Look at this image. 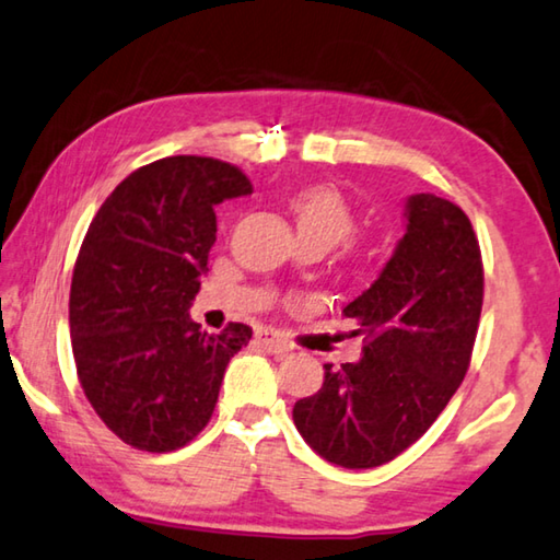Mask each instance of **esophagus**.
Masks as SVG:
<instances>
[{"label": "esophagus", "mask_w": 560, "mask_h": 560, "mask_svg": "<svg viewBox=\"0 0 560 560\" xmlns=\"http://www.w3.org/2000/svg\"><path fill=\"white\" fill-rule=\"evenodd\" d=\"M254 341L261 346V349H266V351H271V353H287L291 346L281 339L279 334H273V331H269V328H259V331L254 334Z\"/></svg>", "instance_id": "obj_1"}]
</instances>
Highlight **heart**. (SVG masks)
<instances>
[{
	"label": "heart",
	"instance_id": "obj_1",
	"mask_svg": "<svg viewBox=\"0 0 560 560\" xmlns=\"http://www.w3.org/2000/svg\"><path fill=\"white\" fill-rule=\"evenodd\" d=\"M301 238H318L326 246L341 244L357 229V214L343 191L328 184L306 186L289 201Z\"/></svg>",
	"mask_w": 560,
	"mask_h": 560
}]
</instances>
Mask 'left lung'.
<instances>
[{
    "instance_id": "left-lung-1",
    "label": "left lung",
    "mask_w": 560,
    "mask_h": 560,
    "mask_svg": "<svg viewBox=\"0 0 560 560\" xmlns=\"http://www.w3.org/2000/svg\"><path fill=\"white\" fill-rule=\"evenodd\" d=\"M483 306V261L454 201L413 194L406 234L378 279L343 308L363 357L331 369L294 406L304 441L328 464L374 468L419 441L464 381Z\"/></svg>"
}]
</instances>
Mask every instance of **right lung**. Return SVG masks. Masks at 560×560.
Wrapping results in <instances>:
<instances>
[{
	"label": "right lung",
	"instance_id": "add662e5",
	"mask_svg": "<svg viewBox=\"0 0 560 560\" xmlns=\"http://www.w3.org/2000/svg\"><path fill=\"white\" fill-rule=\"evenodd\" d=\"M252 194L242 168L166 156L114 189L79 248L69 334L77 376L106 429L149 454L194 441L214 413L246 324L201 331L189 306L217 242L214 207Z\"/></svg>",
	"mask_w": 560,
	"mask_h": 560
}]
</instances>
